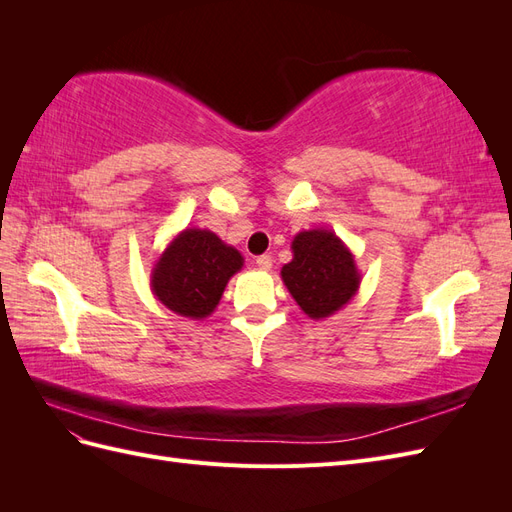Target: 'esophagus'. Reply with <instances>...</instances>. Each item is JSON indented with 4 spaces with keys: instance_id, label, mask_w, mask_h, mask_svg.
<instances>
[{
    "instance_id": "1",
    "label": "esophagus",
    "mask_w": 512,
    "mask_h": 512,
    "mask_svg": "<svg viewBox=\"0 0 512 512\" xmlns=\"http://www.w3.org/2000/svg\"><path fill=\"white\" fill-rule=\"evenodd\" d=\"M256 265H258V269H262V271H269V269L273 267V258L267 256V254H262V256L256 258Z\"/></svg>"
}]
</instances>
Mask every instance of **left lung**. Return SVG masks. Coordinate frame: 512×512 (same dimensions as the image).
<instances>
[{
    "mask_svg": "<svg viewBox=\"0 0 512 512\" xmlns=\"http://www.w3.org/2000/svg\"><path fill=\"white\" fill-rule=\"evenodd\" d=\"M282 280L303 312L322 320L350 303L361 273L350 247L333 230L314 228L292 239V260L282 267Z\"/></svg>",
    "mask_w": 512,
    "mask_h": 512,
    "instance_id": "8db88e82",
    "label": "left lung"
}]
</instances>
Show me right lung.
<instances>
[{
	"label": "right lung",
	"instance_id": "obj_1",
	"mask_svg": "<svg viewBox=\"0 0 512 512\" xmlns=\"http://www.w3.org/2000/svg\"><path fill=\"white\" fill-rule=\"evenodd\" d=\"M243 256L215 232L185 228L166 245L151 269V292L170 312L190 320L209 318Z\"/></svg>",
	"mask_w": 512,
	"mask_h": 512
}]
</instances>
